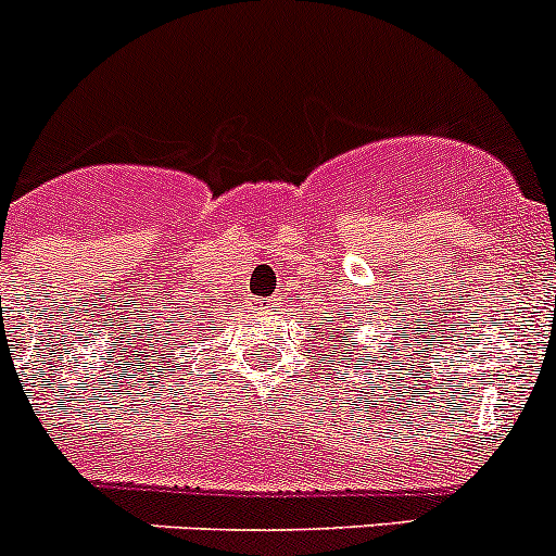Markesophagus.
<instances>
[{
	"label": "esophagus",
	"instance_id": "obj_1",
	"mask_svg": "<svg viewBox=\"0 0 556 556\" xmlns=\"http://www.w3.org/2000/svg\"><path fill=\"white\" fill-rule=\"evenodd\" d=\"M257 306H261V309H274V306H277V301H274V299H257Z\"/></svg>",
	"mask_w": 556,
	"mask_h": 556
}]
</instances>
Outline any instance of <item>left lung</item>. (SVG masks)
<instances>
[{"mask_svg": "<svg viewBox=\"0 0 556 556\" xmlns=\"http://www.w3.org/2000/svg\"><path fill=\"white\" fill-rule=\"evenodd\" d=\"M346 319H352V312H346V317H344V323H346ZM346 330H350V328H346Z\"/></svg>", "mask_w": 556, "mask_h": 556, "instance_id": "8db88e82", "label": "left lung"}]
</instances>
